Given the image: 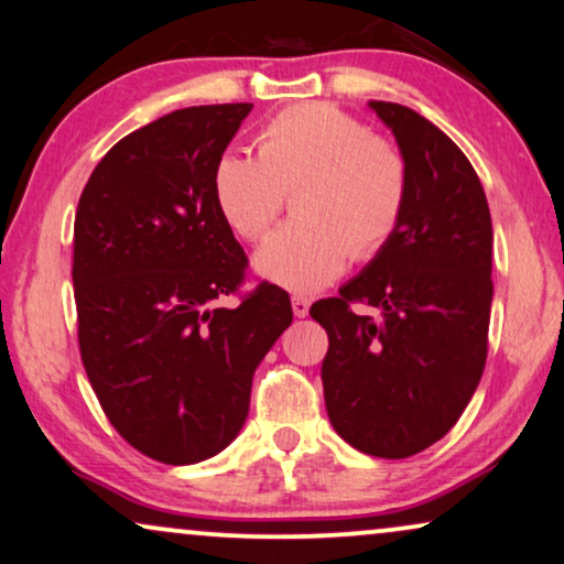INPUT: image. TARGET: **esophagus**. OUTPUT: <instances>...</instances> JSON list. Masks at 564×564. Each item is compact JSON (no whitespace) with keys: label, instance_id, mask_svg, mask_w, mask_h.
<instances>
[{"label":"esophagus","instance_id":"esophagus-1","mask_svg":"<svg viewBox=\"0 0 564 564\" xmlns=\"http://www.w3.org/2000/svg\"><path fill=\"white\" fill-rule=\"evenodd\" d=\"M310 299L306 296H294L291 299V310H294V314L296 317H306V314H310Z\"/></svg>","mask_w":564,"mask_h":564}]
</instances>
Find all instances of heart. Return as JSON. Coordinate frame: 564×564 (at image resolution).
Here are the masks:
<instances>
[{
  "mask_svg": "<svg viewBox=\"0 0 564 564\" xmlns=\"http://www.w3.org/2000/svg\"><path fill=\"white\" fill-rule=\"evenodd\" d=\"M299 219L268 237L254 268L278 286L310 294L392 242L410 198L402 149L327 102L291 105L262 126L258 154L229 149L214 167L216 206L258 242L296 191Z\"/></svg>",
  "mask_w": 564,
  "mask_h": 564,
  "instance_id": "1",
  "label": "heart"
}]
</instances>
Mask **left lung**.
Listing matches in <instances>:
<instances>
[{
    "label": "left lung",
    "mask_w": 564,
    "mask_h": 564,
    "mask_svg": "<svg viewBox=\"0 0 564 564\" xmlns=\"http://www.w3.org/2000/svg\"><path fill=\"white\" fill-rule=\"evenodd\" d=\"M371 108L408 160V208L392 242L310 314L329 337L322 387L337 435L404 459L452 431L482 379L492 219L475 167L444 131L404 105Z\"/></svg>",
    "instance_id": "obj_1"
}]
</instances>
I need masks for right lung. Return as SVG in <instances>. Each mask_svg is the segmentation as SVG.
Returning a JSON list of instances; mask_svg holds the SVG:
<instances>
[{
    "instance_id": "right-lung-1",
    "label": "right lung",
    "mask_w": 564,
    "mask_h": 564,
    "mask_svg": "<svg viewBox=\"0 0 564 564\" xmlns=\"http://www.w3.org/2000/svg\"><path fill=\"white\" fill-rule=\"evenodd\" d=\"M252 102L195 105L129 133L97 162L74 219L82 364L110 425L162 464L227 448L252 373L291 325L289 294H239L247 254L214 198V167ZM240 296L235 311L215 304Z\"/></svg>"
}]
</instances>
